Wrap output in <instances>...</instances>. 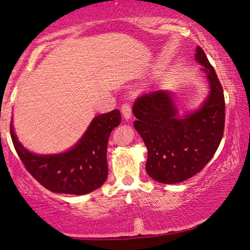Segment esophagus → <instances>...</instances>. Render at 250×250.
Wrapping results in <instances>:
<instances>
[{
    "mask_svg": "<svg viewBox=\"0 0 250 250\" xmlns=\"http://www.w3.org/2000/svg\"><path fill=\"white\" fill-rule=\"evenodd\" d=\"M121 112L125 119H129L131 118V105L129 103H125L121 105Z\"/></svg>",
    "mask_w": 250,
    "mask_h": 250,
    "instance_id": "34e87169",
    "label": "esophagus"
}]
</instances>
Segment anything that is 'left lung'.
Returning a JSON list of instances; mask_svg holds the SVG:
<instances>
[{"label":"left lung","instance_id":"8db88e82","mask_svg":"<svg viewBox=\"0 0 250 250\" xmlns=\"http://www.w3.org/2000/svg\"><path fill=\"white\" fill-rule=\"evenodd\" d=\"M195 59L204 66L209 95L197 111L184 119L168 91L156 90L135 100V130L147 147L146 173L166 184L183 182L201 172L222 141L225 128V98L214 67L200 46Z\"/></svg>","mask_w":250,"mask_h":250}]
</instances>
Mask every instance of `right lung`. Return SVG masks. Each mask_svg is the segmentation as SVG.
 <instances>
[{
    "mask_svg": "<svg viewBox=\"0 0 250 250\" xmlns=\"http://www.w3.org/2000/svg\"><path fill=\"white\" fill-rule=\"evenodd\" d=\"M118 109L97 116L73 149L55 155H37L24 149L10 126L16 153L34 179L48 191L59 194L90 193L108 177L107 146L111 131L120 125Z\"/></svg>",
    "mask_w": 250,
    "mask_h": 250,
    "instance_id": "right-lung-1",
    "label": "right lung"
}]
</instances>
